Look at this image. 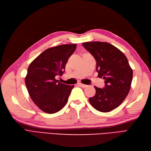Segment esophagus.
I'll return each instance as SVG.
<instances>
[{"instance_id":"1","label":"esophagus","mask_w":151,"mask_h":151,"mask_svg":"<svg viewBox=\"0 0 151 151\" xmlns=\"http://www.w3.org/2000/svg\"><path fill=\"white\" fill-rule=\"evenodd\" d=\"M78 85H79L80 86H81V87H82V88H86V87H88L87 85L84 84H82V83H79Z\"/></svg>"}]
</instances>
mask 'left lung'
<instances>
[{
  "mask_svg": "<svg viewBox=\"0 0 151 151\" xmlns=\"http://www.w3.org/2000/svg\"><path fill=\"white\" fill-rule=\"evenodd\" d=\"M82 45L95 58L98 76L103 78L105 83L103 89L95 86L96 93L89 99V102L99 111L113 110L130 91L133 71L129 61L119 49L107 42H86Z\"/></svg>",
  "mask_w": 151,
  "mask_h": 151,
  "instance_id": "1",
  "label": "left lung"
}]
</instances>
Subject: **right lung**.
<instances>
[{
	"label": "right lung",
	"mask_w": 151,
	"mask_h": 151,
	"mask_svg": "<svg viewBox=\"0 0 151 151\" xmlns=\"http://www.w3.org/2000/svg\"><path fill=\"white\" fill-rule=\"evenodd\" d=\"M76 44L62 45L47 49L40 54L28 68L25 84L32 100L47 114H54L65 106L74 86L59 82Z\"/></svg>",
	"instance_id": "add662e5"
}]
</instances>
